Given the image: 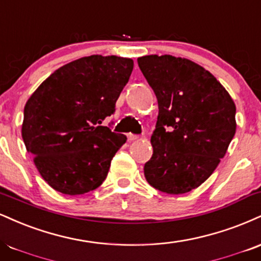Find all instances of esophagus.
Returning a JSON list of instances; mask_svg holds the SVG:
<instances>
[{"mask_svg":"<svg viewBox=\"0 0 261 261\" xmlns=\"http://www.w3.org/2000/svg\"><path fill=\"white\" fill-rule=\"evenodd\" d=\"M140 136L139 135H134V134H127V140L128 141H135V140H139Z\"/></svg>","mask_w":261,"mask_h":261,"instance_id":"34e87169","label":"esophagus"}]
</instances>
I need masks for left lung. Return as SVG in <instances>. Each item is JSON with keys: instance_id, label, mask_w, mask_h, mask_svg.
Masks as SVG:
<instances>
[{"instance_id": "left-lung-1", "label": "left lung", "mask_w": 261, "mask_h": 261, "mask_svg": "<svg viewBox=\"0 0 261 261\" xmlns=\"http://www.w3.org/2000/svg\"><path fill=\"white\" fill-rule=\"evenodd\" d=\"M137 63L159 108L144 176L162 192L187 193L225 156L236 134V106L214 75L190 59L152 55Z\"/></svg>"}]
</instances>
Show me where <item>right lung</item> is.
Listing matches in <instances>:
<instances>
[{"label": "right lung", "instance_id": "right-lung-1", "mask_svg": "<svg viewBox=\"0 0 261 261\" xmlns=\"http://www.w3.org/2000/svg\"><path fill=\"white\" fill-rule=\"evenodd\" d=\"M133 69L130 58L83 57L57 69L28 99L21 136L53 190L76 196L106 180L126 136L100 124L115 112Z\"/></svg>", "mask_w": 261, "mask_h": 261}]
</instances>
